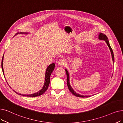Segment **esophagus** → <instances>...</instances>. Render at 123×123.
<instances>
[{"mask_svg":"<svg viewBox=\"0 0 123 123\" xmlns=\"http://www.w3.org/2000/svg\"><path fill=\"white\" fill-rule=\"evenodd\" d=\"M58 64L59 65H61V66H64L65 64V61L64 60H59L58 62Z\"/></svg>","mask_w":123,"mask_h":123,"instance_id":"34e87169","label":"esophagus"}]
</instances>
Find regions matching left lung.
<instances>
[{"mask_svg": "<svg viewBox=\"0 0 123 123\" xmlns=\"http://www.w3.org/2000/svg\"><path fill=\"white\" fill-rule=\"evenodd\" d=\"M98 39H99V40H105V42H106V43L107 44L108 47H109V49H110V51H111V57H112V59H113V62H114V53H113V50H112L111 48V46H110V43H109V41L108 37L106 36V35H105V34H103V33H99V36H98ZM65 71H66V75H67V86H68V89H69V90H70V92L73 95H74L75 96H76V97H80V98H88V97H90V96H89V95H85V96L82 95H81V94H79L76 93L74 91V90L72 89V88L71 86V85H70V82H69V75L68 72V71H67V70L66 69H65Z\"/></svg>", "mask_w": 123, "mask_h": 123, "instance_id": "left-lung-1", "label": "left lung"}]
</instances>
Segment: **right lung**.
I'll use <instances>...</instances> for the list:
<instances>
[{
	"instance_id": "add662e5",
	"label": "right lung",
	"mask_w": 123,
	"mask_h": 123,
	"mask_svg": "<svg viewBox=\"0 0 123 123\" xmlns=\"http://www.w3.org/2000/svg\"><path fill=\"white\" fill-rule=\"evenodd\" d=\"M29 33H23V32H20L19 33H17L15 35H17L18 34H27ZM3 56L2 59V62H1V67H2V72L4 75V71H3ZM55 68V64L54 63H52L51 64H50V65H49V66L47 67L46 71V74H45V83H44V85L43 87V88L39 90L38 92H37L36 93H33V94H22L20 93H18V92H16L15 91H14V90H13V91L16 92V93L18 94L19 95H23V96H25V97H38V96H40L42 94H43L46 90L48 88V86L49 85L50 82V76L51 74L52 73V72H53V71L54 70ZM8 84V83H7Z\"/></svg>"
}]
</instances>
